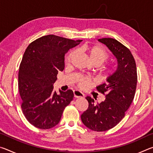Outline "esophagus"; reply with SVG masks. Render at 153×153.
<instances>
[{
	"mask_svg": "<svg viewBox=\"0 0 153 153\" xmlns=\"http://www.w3.org/2000/svg\"><path fill=\"white\" fill-rule=\"evenodd\" d=\"M74 96L75 98H84V95L82 92L79 90H74Z\"/></svg>",
	"mask_w": 153,
	"mask_h": 153,
	"instance_id": "esophagus-1",
	"label": "esophagus"
}]
</instances>
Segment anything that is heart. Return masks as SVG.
Returning <instances> with one entry per match:
<instances>
[{"label":"heart","instance_id":"obj_1","mask_svg":"<svg viewBox=\"0 0 153 153\" xmlns=\"http://www.w3.org/2000/svg\"><path fill=\"white\" fill-rule=\"evenodd\" d=\"M84 51L86 52L88 55L89 57L91 60L92 63L94 65L99 66L102 64L105 61L108 59L109 55L108 52L106 51L105 48H103L101 46H88V47L84 48ZM76 55V51H71L68 55L67 56L65 59L66 63H70L72 59H74L75 55ZM115 69L113 67H109L105 70V75L106 76H109L112 74ZM90 84H91V79L89 77H80L78 82V86L79 88L82 89H86L88 88Z\"/></svg>","mask_w":153,"mask_h":153}]
</instances>
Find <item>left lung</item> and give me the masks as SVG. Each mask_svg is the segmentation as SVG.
Instances as JSON below:
<instances>
[{
    "label": "left lung",
    "mask_w": 153,
    "mask_h": 153,
    "mask_svg": "<svg viewBox=\"0 0 153 153\" xmlns=\"http://www.w3.org/2000/svg\"><path fill=\"white\" fill-rule=\"evenodd\" d=\"M98 40L113 53L117 67L107 77V83L97 87L98 92L105 94L104 101L96 105L93 98L86 97L88 108L81 115V120L92 130L104 131L120 122L132 102L136 89L137 70L132 54L122 44L111 38Z\"/></svg>",
    "instance_id": "obj_1"
}]
</instances>
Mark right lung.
Returning a JSON list of instances; mask_svg holds the SVG:
<instances>
[{
  "label": "right lung",
  "instance_id": "add662e5",
  "mask_svg": "<svg viewBox=\"0 0 153 153\" xmlns=\"http://www.w3.org/2000/svg\"><path fill=\"white\" fill-rule=\"evenodd\" d=\"M80 42L47 35L30 43L25 50L18 85L23 113L36 128L47 129L57 125L65 108L73 100L71 90H59L57 94L53 91V84L58 71L64 69L65 53Z\"/></svg>",
  "mask_w": 153,
  "mask_h": 153
}]
</instances>
